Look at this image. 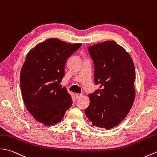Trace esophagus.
Here are the masks:
<instances>
[{
  "label": "esophagus",
  "mask_w": 157,
  "mask_h": 157,
  "mask_svg": "<svg viewBox=\"0 0 157 157\" xmlns=\"http://www.w3.org/2000/svg\"><path fill=\"white\" fill-rule=\"evenodd\" d=\"M82 96V94H75V97L77 99H79Z\"/></svg>",
  "instance_id": "1"
}]
</instances>
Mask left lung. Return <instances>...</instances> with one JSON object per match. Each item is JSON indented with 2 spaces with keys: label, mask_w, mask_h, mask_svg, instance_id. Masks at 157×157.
<instances>
[{
  "label": "left lung",
  "mask_w": 157,
  "mask_h": 157,
  "mask_svg": "<svg viewBox=\"0 0 157 157\" xmlns=\"http://www.w3.org/2000/svg\"><path fill=\"white\" fill-rule=\"evenodd\" d=\"M94 64V83L100 88L89 94L85 109L93 126L110 129L125 118L135 99L136 74L130 56L115 41L87 47Z\"/></svg>",
  "instance_id": "left-lung-1"
}]
</instances>
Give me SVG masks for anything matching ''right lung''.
Returning <instances> with one entry per match:
<instances>
[{
	"label": "right lung",
	"instance_id": "add662e5",
	"mask_svg": "<svg viewBox=\"0 0 157 157\" xmlns=\"http://www.w3.org/2000/svg\"><path fill=\"white\" fill-rule=\"evenodd\" d=\"M81 45L49 39L28 53L21 71V89L25 106L38 122L55 124L71 106V96L59 85L67 59Z\"/></svg>",
	"mask_w": 157,
	"mask_h": 157
}]
</instances>
